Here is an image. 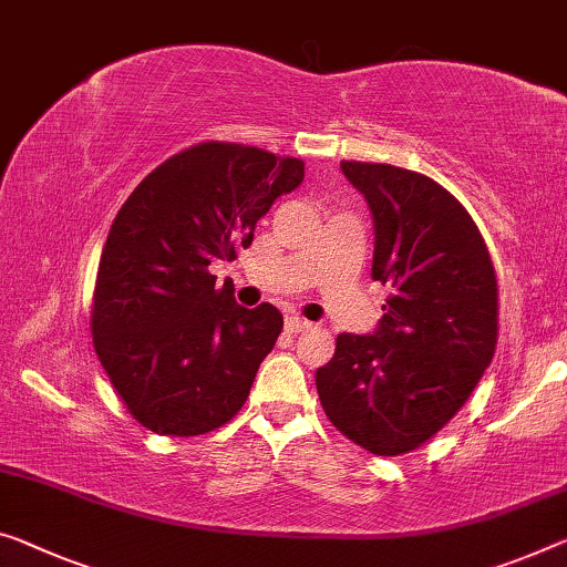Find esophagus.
<instances>
[{"instance_id":"34e87169","label":"esophagus","mask_w":567,"mask_h":567,"mask_svg":"<svg viewBox=\"0 0 567 567\" xmlns=\"http://www.w3.org/2000/svg\"><path fill=\"white\" fill-rule=\"evenodd\" d=\"M303 329H311V321H307L303 317H296V313H289V317H286V332L299 334Z\"/></svg>"}]
</instances>
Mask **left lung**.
Returning <instances> with one entry per match:
<instances>
[{
  "label": "left lung",
  "mask_w": 567,
  "mask_h": 567,
  "mask_svg": "<svg viewBox=\"0 0 567 567\" xmlns=\"http://www.w3.org/2000/svg\"><path fill=\"white\" fill-rule=\"evenodd\" d=\"M374 228L372 278L393 289L372 334L337 337L321 408L370 454H408L472 395L496 347V276L464 205L425 174L342 162Z\"/></svg>",
  "instance_id": "1"
}]
</instances>
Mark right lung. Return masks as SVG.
<instances>
[{
    "instance_id": "right-lung-1",
    "label": "right lung",
    "mask_w": 567,
    "mask_h": 567,
    "mask_svg": "<svg viewBox=\"0 0 567 567\" xmlns=\"http://www.w3.org/2000/svg\"><path fill=\"white\" fill-rule=\"evenodd\" d=\"M303 182V162L207 142L142 179L113 220L93 291V347L144 429L199 435L240 411L284 329L215 286L213 260L254 243L256 223Z\"/></svg>"
}]
</instances>
